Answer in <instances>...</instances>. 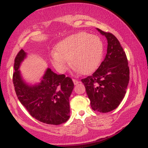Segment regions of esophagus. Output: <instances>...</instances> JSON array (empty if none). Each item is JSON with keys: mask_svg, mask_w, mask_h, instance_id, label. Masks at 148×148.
<instances>
[{"mask_svg": "<svg viewBox=\"0 0 148 148\" xmlns=\"http://www.w3.org/2000/svg\"><path fill=\"white\" fill-rule=\"evenodd\" d=\"M73 82H74V85H77V84H79L80 81H77V80H76V79H73Z\"/></svg>", "mask_w": 148, "mask_h": 148, "instance_id": "34e87169", "label": "esophagus"}]
</instances>
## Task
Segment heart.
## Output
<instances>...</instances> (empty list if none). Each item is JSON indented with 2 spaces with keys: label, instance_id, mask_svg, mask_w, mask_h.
<instances>
[{
  "label": "heart",
  "instance_id": "obj_1",
  "mask_svg": "<svg viewBox=\"0 0 148 148\" xmlns=\"http://www.w3.org/2000/svg\"><path fill=\"white\" fill-rule=\"evenodd\" d=\"M51 54L54 68L63 73L67 69L69 60L76 70L88 74L97 68L103 57V45L97 35L86 32L73 34L60 41Z\"/></svg>",
  "mask_w": 148,
  "mask_h": 148
}]
</instances>
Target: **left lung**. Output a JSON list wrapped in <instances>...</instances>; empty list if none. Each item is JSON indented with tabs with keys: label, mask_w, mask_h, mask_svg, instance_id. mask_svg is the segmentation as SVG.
<instances>
[{
	"label": "left lung",
	"mask_w": 148,
	"mask_h": 148,
	"mask_svg": "<svg viewBox=\"0 0 148 148\" xmlns=\"http://www.w3.org/2000/svg\"><path fill=\"white\" fill-rule=\"evenodd\" d=\"M97 29L106 37L107 53L99 68L81 81L92 110L108 113L120 105L126 94L130 68L126 54L118 39L113 34Z\"/></svg>",
	"instance_id": "left-lung-1"
}]
</instances>
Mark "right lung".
I'll list each match as a JSON object with an SVG mask.
<instances>
[{
  "instance_id": "right-lung-1",
  "label": "right lung",
  "mask_w": 148,
  "mask_h": 148,
  "mask_svg": "<svg viewBox=\"0 0 148 148\" xmlns=\"http://www.w3.org/2000/svg\"><path fill=\"white\" fill-rule=\"evenodd\" d=\"M27 53L21 49L14 59L13 84L18 100L31 116L48 125H58L69 118V97L74 89L71 78L47 68L38 84L29 85L19 70Z\"/></svg>"
}]
</instances>
